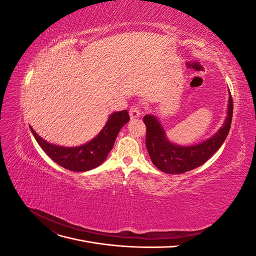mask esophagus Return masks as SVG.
<instances>
[{"mask_svg":"<svg viewBox=\"0 0 256 256\" xmlns=\"http://www.w3.org/2000/svg\"><path fill=\"white\" fill-rule=\"evenodd\" d=\"M129 115H130V118L131 120H136L138 118H140V115H141L140 108H138V106H131L130 110H129Z\"/></svg>","mask_w":256,"mask_h":256,"instance_id":"34e87169","label":"esophagus"}]
</instances>
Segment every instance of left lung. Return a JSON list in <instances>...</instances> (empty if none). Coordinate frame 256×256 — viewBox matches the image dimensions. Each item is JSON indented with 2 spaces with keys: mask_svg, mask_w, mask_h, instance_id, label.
<instances>
[{
  "mask_svg": "<svg viewBox=\"0 0 256 256\" xmlns=\"http://www.w3.org/2000/svg\"><path fill=\"white\" fill-rule=\"evenodd\" d=\"M232 118L233 99L230 92L228 116L222 127L202 143L180 146L168 140L166 131L158 118L154 115H145L143 118L146 126L145 144L152 162L160 171L168 174H182L202 166L226 141L230 129Z\"/></svg>",
  "mask_w": 256,
  "mask_h": 256,
  "instance_id": "obj_1",
  "label": "left lung"
}]
</instances>
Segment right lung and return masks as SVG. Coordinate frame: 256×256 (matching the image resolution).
Returning <instances> with one entry per match:
<instances>
[{
    "label": "right lung",
    "instance_id": "add662e5",
    "mask_svg": "<svg viewBox=\"0 0 256 256\" xmlns=\"http://www.w3.org/2000/svg\"><path fill=\"white\" fill-rule=\"evenodd\" d=\"M129 120L127 110L112 113L102 130L94 138L76 147L51 144L38 136L32 127L30 128L37 143L54 162L69 171L85 172L97 168L106 159L120 130Z\"/></svg>",
    "mask_w": 256,
    "mask_h": 256
}]
</instances>
